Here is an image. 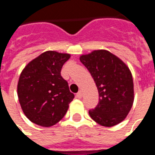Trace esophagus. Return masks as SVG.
<instances>
[{
	"label": "esophagus",
	"mask_w": 155,
	"mask_h": 155,
	"mask_svg": "<svg viewBox=\"0 0 155 155\" xmlns=\"http://www.w3.org/2000/svg\"><path fill=\"white\" fill-rule=\"evenodd\" d=\"M81 97H82V91H80L79 92H78L77 94H76V98H78V99H81Z\"/></svg>",
	"instance_id": "obj_1"
}]
</instances>
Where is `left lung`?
Wrapping results in <instances>:
<instances>
[{"instance_id": "8db88e82", "label": "left lung", "mask_w": 155, "mask_h": 155, "mask_svg": "<svg viewBox=\"0 0 155 155\" xmlns=\"http://www.w3.org/2000/svg\"><path fill=\"white\" fill-rule=\"evenodd\" d=\"M96 84L100 101L89 110L92 120L102 126L122 122L134 103V82L130 69L110 51L98 50L80 57Z\"/></svg>"}]
</instances>
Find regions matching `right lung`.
<instances>
[{"instance_id":"add662e5","label":"right lung","mask_w":155,"mask_h":155,"mask_svg":"<svg viewBox=\"0 0 155 155\" xmlns=\"http://www.w3.org/2000/svg\"><path fill=\"white\" fill-rule=\"evenodd\" d=\"M70 57V54L45 51L22 71L17 84L19 102L32 123L52 126L66 114L74 95L61 71Z\"/></svg>"}]
</instances>
